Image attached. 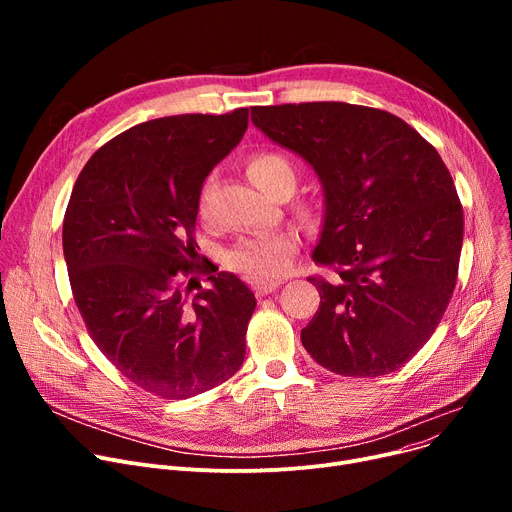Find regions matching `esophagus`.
<instances>
[{
    "mask_svg": "<svg viewBox=\"0 0 512 512\" xmlns=\"http://www.w3.org/2000/svg\"><path fill=\"white\" fill-rule=\"evenodd\" d=\"M280 288V282H274V284H255V294L261 299V297H267V294H272Z\"/></svg>",
    "mask_w": 512,
    "mask_h": 512,
    "instance_id": "34e87169",
    "label": "esophagus"
}]
</instances>
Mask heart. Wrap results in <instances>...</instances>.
I'll use <instances>...</instances> for the list:
<instances>
[{"label":"heart","mask_w":512,"mask_h":512,"mask_svg":"<svg viewBox=\"0 0 512 512\" xmlns=\"http://www.w3.org/2000/svg\"><path fill=\"white\" fill-rule=\"evenodd\" d=\"M247 174L263 193L276 199H286L299 184V170L292 159L278 151H257L247 159ZM294 211L307 224H315L319 218L313 201L299 199ZM199 213L207 218V191L199 199ZM301 247L299 234L292 230H280L259 236H245L226 253V267L253 284H274L284 278Z\"/></svg>","instance_id":"heart-1"}]
</instances>
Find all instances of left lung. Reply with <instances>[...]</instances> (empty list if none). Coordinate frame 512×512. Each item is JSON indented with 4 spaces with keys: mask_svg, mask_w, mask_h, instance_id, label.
<instances>
[{
    "mask_svg": "<svg viewBox=\"0 0 512 512\" xmlns=\"http://www.w3.org/2000/svg\"><path fill=\"white\" fill-rule=\"evenodd\" d=\"M251 122L299 153L324 186L326 218L311 276L319 309L307 353L346 378L398 371L452 299L463 205L442 157L398 116L342 101L251 107Z\"/></svg>",
    "mask_w": 512,
    "mask_h": 512,
    "instance_id": "obj_1",
    "label": "left lung"
}]
</instances>
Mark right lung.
Listing matches in <instances>:
<instances>
[{"label":"right lung","instance_id":"add662e5","mask_svg":"<svg viewBox=\"0 0 512 512\" xmlns=\"http://www.w3.org/2000/svg\"><path fill=\"white\" fill-rule=\"evenodd\" d=\"M249 110L182 114L124 130L93 153L64 215L74 303L99 351L139 388L170 400L224 384L245 361L255 294L199 265L201 186L240 143ZM208 274L190 297L186 275Z\"/></svg>","mask_w":512,"mask_h":512}]
</instances>
